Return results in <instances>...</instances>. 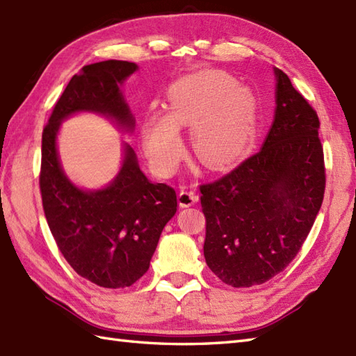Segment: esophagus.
Wrapping results in <instances>:
<instances>
[{
    "mask_svg": "<svg viewBox=\"0 0 356 356\" xmlns=\"http://www.w3.org/2000/svg\"><path fill=\"white\" fill-rule=\"evenodd\" d=\"M198 195L194 193V189H191L189 186H184L180 189L179 193V204L181 208H188V206H193L194 203H197Z\"/></svg>",
    "mask_w": 356,
    "mask_h": 356,
    "instance_id": "obj_1",
    "label": "esophagus"
}]
</instances>
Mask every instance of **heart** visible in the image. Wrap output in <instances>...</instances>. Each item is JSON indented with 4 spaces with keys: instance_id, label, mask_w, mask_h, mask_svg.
I'll return each instance as SVG.
<instances>
[{
    "instance_id": "b5f03b06",
    "label": "heart",
    "mask_w": 356,
    "mask_h": 356,
    "mask_svg": "<svg viewBox=\"0 0 356 356\" xmlns=\"http://www.w3.org/2000/svg\"><path fill=\"white\" fill-rule=\"evenodd\" d=\"M170 102L171 113L150 111L143 126L145 153L159 175H170L180 162V127H193L198 158L212 167L235 161L253 138V97L225 72L202 71L177 80Z\"/></svg>"
}]
</instances>
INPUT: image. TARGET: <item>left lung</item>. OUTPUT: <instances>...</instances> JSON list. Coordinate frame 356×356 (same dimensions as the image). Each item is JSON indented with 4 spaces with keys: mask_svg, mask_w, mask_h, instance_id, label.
Wrapping results in <instances>:
<instances>
[{
    "mask_svg": "<svg viewBox=\"0 0 356 356\" xmlns=\"http://www.w3.org/2000/svg\"><path fill=\"white\" fill-rule=\"evenodd\" d=\"M262 148L200 185L204 259L227 285H261L299 253L323 203L326 172L317 112L284 71Z\"/></svg>",
    "mask_w": 356,
    "mask_h": 356,
    "instance_id": "8db88e82",
    "label": "left lung"
}]
</instances>
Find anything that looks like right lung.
<instances>
[{"label":"right lung","mask_w":356,"mask_h":356,"mask_svg":"<svg viewBox=\"0 0 356 356\" xmlns=\"http://www.w3.org/2000/svg\"><path fill=\"white\" fill-rule=\"evenodd\" d=\"M138 66L104 60L81 68L65 88L42 131L39 188L48 227L63 258L79 276L104 288L134 285L145 275L165 225L177 211L175 188L152 184L127 145L120 175L100 191H81L57 159L60 121L94 111L134 127L120 86Z\"/></svg>","instance_id":"add662e5"}]
</instances>
